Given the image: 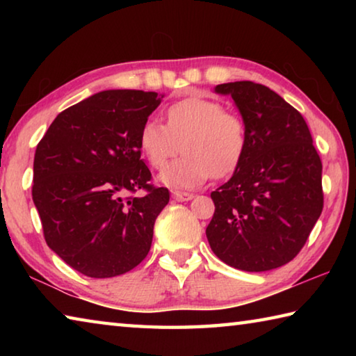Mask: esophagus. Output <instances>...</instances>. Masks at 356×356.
I'll list each match as a JSON object with an SVG mask.
<instances>
[{
    "label": "esophagus",
    "instance_id": "34e87169",
    "mask_svg": "<svg viewBox=\"0 0 356 356\" xmlns=\"http://www.w3.org/2000/svg\"><path fill=\"white\" fill-rule=\"evenodd\" d=\"M172 197L179 202H186L193 200V193H186V191H172Z\"/></svg>",
    "mask_w": 356,
    "mask_h": 356
}]
</instances>
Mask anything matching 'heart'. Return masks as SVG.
Segmentation results:
<instances>
[{
    "label": "heart",
    "mask_w": 356,
    "mask_h": 356,
    "mask_svg": "<svg viewBox=\"0 0 356 356\" xmlns=\"http://www.w3.org/2000/svg\"><path fill=\"white\" fill-rule=\"evenodd\" d=\"M180 140L184 156L160 172L159 182L177 190L196 188L212 176L236 171L246 149V127L220 102L191 95L168 108L166 125L146 120L138 135V146L155 170L176 155Z\"/></svg>",
    "instance_id": "b5f03b06"
}]
</instances>
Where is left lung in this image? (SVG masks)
<instances>
[{"label": "left lung", "instance_id": "1", "mask_svg": "<svg viewBox=\"0 0 356 356\" xmlns=\"http://www.w3.org/2000/svg\"><path fill=\"white\" fill-rule=\"evenodd\" d=\"M246 127V149L232 177L212 191L206 229L215 256L243 272L291 262L323 209L322 161L308 124L272 89L252 81L222 83Z\"/></svg>", "mask_w": 356, "mask_h": 356}]
</instances>
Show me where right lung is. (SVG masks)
<instances>
[{
    "label": "right lung",
    "mask_w": 356,
    "mask_h": 356,
    "mask_svg": "<svg viewBox=\"0 0 356 356\" xmlns=\"http://www.w3.org/2000/svg\"><path fill=\"white\" fill-rule=\"evenodd\" d=\"M163 97L97 92L59 113L38 144L34 206L47 245L76 272L113 278L147 256L170 191L147 184L138 135ZM138 189L147 195L129 196Z\"/></svg>",
    "instance_id": "1"
}]
</instances>
